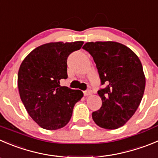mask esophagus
<instances>
[{"label": "esophagus", "instance_id": "obj_1", "mask_svg": "<svg viewBox=\"0 0 158 158\" xmlns=\"http://www.w3.org/2000/svg\"><path fill=\"white\" fill-rule=\"evenodd\" d=\"M92 93H93V92H92L91 89H87V90H85V91L83 92V93L85 96H90V95L92 94Z\"/></svg>", "mask_w": 158, "mask_h": 158}]
</instances>
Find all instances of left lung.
Wrapping results in <instances>:
<instances>
[{
  "mask_svg": "<svg viewBox=\"0 0 158 158\" xmlns=\"http://www.w3.org/2000/svg\"><path fill=\"white\" fill-rule=\"evenodd\" d=\"M82 48L93 58L101 85H106L98 90L102 106L93 112V120L104 129H117L132 117L143 98L146 81L141 62L118 42H87Z\"/></svg>",
  "mask_w": 158,
  "mask_h": 158,
  "instance_id": "left-lung-1",
  "label": "left lung"
}]
</instances>
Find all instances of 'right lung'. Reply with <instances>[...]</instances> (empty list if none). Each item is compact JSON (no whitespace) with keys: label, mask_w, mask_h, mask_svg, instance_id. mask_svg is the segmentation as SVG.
<instances>
[{"label":"right lung","mask_w":158,"mask_h":158,"mask_svg":"<svg viewBox=\"0 0 158 158\" xmlns=\"http://www.w3.org/2000/svg\"><path fill=\"white\" fill-rule=\"evenodd\" d=\"M83 42H51L37 47L23 60L18 75L20 97L35 123L45 130H58L69 122L81 90L61 86L66 79L67 59Z\"/></svg>","instance_id":"1"}]
</instances>
